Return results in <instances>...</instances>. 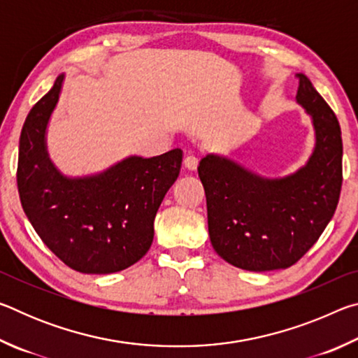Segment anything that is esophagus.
Segmentation results:
<instances>
[{
	"mask_svg": "<svg viewBox=\"0 0 358 358\" xmlns=\"http://www.w3.org/2000/svg\"><path fill=\"white\" fill-rule=\"evenodd\" d=\"M183 164H185V167L187 169V171H196L197 166H199V159H197V156H194V155H187V156L185 157Z\"/></svg>",
	"mask_w": 358,
	"mask_h": 358,
	"instance_id": "1",
	"label": "esophagus"
}]
</instances>
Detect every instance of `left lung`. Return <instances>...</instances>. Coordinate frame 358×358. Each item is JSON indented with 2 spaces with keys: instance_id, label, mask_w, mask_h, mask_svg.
I'll return each mask as SVG.
<instances>
[{
  "instance_id": "1",
  "label": "left lung",
  "mask_w": 358,
  "mask_h": 358,
  "mask_svg": "<svg viewBox=\"0 0 358 358\" xmlns=\"http://www.w3.org/2000/svg\"><path fill=\"white\" fill-rule=\"evenodd\" d=\"M296 102L313 120L316 145L303 167L264 178L220 155L199 162L215 251L238 268H287L305 256L335 215L343 185L341 128L305 74Z\"/></svg>"
}]
</instances>
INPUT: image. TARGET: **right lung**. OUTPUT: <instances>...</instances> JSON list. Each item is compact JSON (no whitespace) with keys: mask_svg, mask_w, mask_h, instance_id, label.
<instances>
[{"mask_svg":"<svg viewBox=\"0 0 358 358\" xmlns=\"http://www.w3.org/2000/svg\"><path fill=\"white\" fill-rule=\"evenodd\" d=\"M64 76L29 110L19 143L23 211L41 240L72 270L90 275L121 271L153 243L155 216L175 180L183 151L155 157L129 156L90 177L69 178L53 166L45 132Z\"/></svg>","mask_w":358,"mask_h":358,"instance_id":"1","label":"right lung"}]
</instances>
